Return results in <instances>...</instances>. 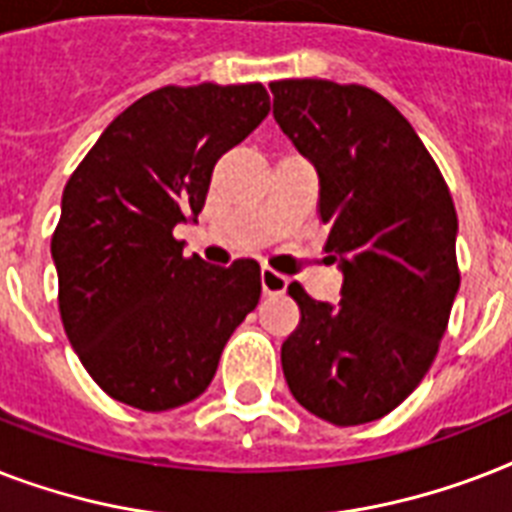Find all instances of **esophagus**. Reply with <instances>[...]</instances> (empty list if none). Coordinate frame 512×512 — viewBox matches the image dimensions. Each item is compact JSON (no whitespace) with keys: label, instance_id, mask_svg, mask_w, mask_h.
Segmentation results:
<instances>
[{"label":"esophagus","instance_id":"esophagus-1","mask_svg":"<svg viewBox=\"0 0 512 512\" xmlns=\"http://www.w3.org/2000/svg\"><path fill=\"white\" fill-rule=\"evenodd\" d=\"M260 284H263L265 295H284L289 287L287 276H281V273L271 271V268H263L260 271Z\"/></svg>","mask_w":512,"mask_h":512}]
</instances>
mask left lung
<instances>
[{
	"instance_id": "8db88e82",
	"label": "left lung",
	"mask_w": 512,
	"mask_h": 512,
	"mask_svg": "<svg viewBox=\"0 0 512 512\" xmlns=\"http://www.w3.org/2000/svg\"><path fill=\"white\" fill-rule=\"evenodd\" d=\"M273 119L319 175L340 303L289 284L300 327L281 345L297 404L348 428L393 412L428 374L460 289L457 212L412 124L380 92L273 82Z\"/></svg>"
}]
</instances>
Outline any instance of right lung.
<instances>
[{"instance_id":"add662e5","label":"right lung","mask_w":512,"mask_h":512,"mask_svg":"<svg viewBox=\"0 0 512 512\" xmlns=\"http://www.w3.org/2000/svg\"><path fill=\"white\" fill-rule=\"evenodd\" d=\"M271 111L263 84L201 82L135 100L66 183L52 236L60 319L108 396L143 412L199 398L260 303V265L185 257L217 159Z\"/></svg>"}]
</instances>
